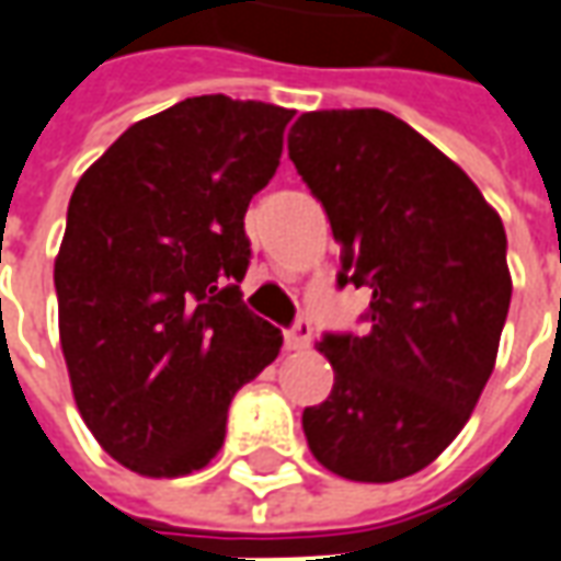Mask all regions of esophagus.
Returning <instances> with one entry per match:
<instances>
[{
	"instance_id": "34e87169",
	"label": "esophagus",
	"mask_w": 561,
	"mask_h": 561,
	"mask_svg": "<svg viewBox=\"0 0 561 561\" xmlns=\"http://www.w3.org/2000/svg\"><path fill=\"white\" fill-rule=\"evenodd\" d=\"M312 341V329L307 319H297L295 329L285 331V350H291V353H297V350H307Z\"/></svg>"
}]
</instances>
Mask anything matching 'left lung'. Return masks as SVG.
I'll return each mask as SVG.
<instances>
[{
	"instance_id": "1",
	"label": "left lung",
	"mask_w": 561,
	"mask_h": 561,
	"mask_svg": "<svg viewBox=\"0 0 561 561\" xmlns=\"http://www.w3.org/2000/svg\"><path fill=\"white\" fill-rule=\"evenodd\" d=\"M288 156L325 205L337 285L371 288L368 334L319 341L334 387L304 409L307 445L353 482L405 479L455 442L494 371L513 295L504 220L383 110L304 113Z\"/></svg>"
}]
</instances>
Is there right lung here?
Masks as SVG:
<instances>
[{"mask_svg":"<svg viewBox=\"0 0 561 561\" xmlns=\"http://www.w3.org/2000/svg\"><path fill=\"white\" fill-rule=\"evenodd\" d=\"M295 110L186 98L135 122L72 190L55 257L76 409L131 472L202 470L236 392L282 331L242 304L245 211L276 174Z\"/></svg>","mask_w":561,"mask_h":561,"instance_id":"obj_1","label":"right lung"}]
</instances>
